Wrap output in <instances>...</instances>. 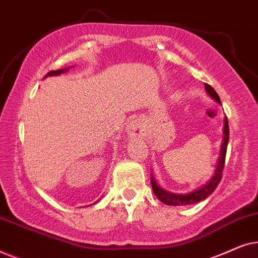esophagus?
<instances>
[{
  "instance_id": "esophagus-1",
  "label": "esophagus",
  "mask_w": 258,
  "mask_h": 258,
  "mask_svg": "<svg viewBox=\"0 0 258 258\" xmlns=\"http://www.w3.org/2000/svg\"><path fill=\"white\" fill-rule=\"evenodd\" d=\"M143 132V126L139 121H133L128 125V134L130 136H141Z\"/></svg>"
}]
</instances>
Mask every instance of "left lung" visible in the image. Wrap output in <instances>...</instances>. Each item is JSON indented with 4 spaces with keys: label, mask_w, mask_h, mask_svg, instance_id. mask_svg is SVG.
Instances as JSON below:
<instances>
[{
    "label": "left lung",
    "mask_w": 258,
    "mask_h": 258,
    "mask_svg": "<svg viewBox=\"0 0 258 258\" xmlns=\"http://www.w3.org/2000/svg\"><path fill=\"white\" fill-rule=\"evenodd\" d=\"M204 87H206L208 94H209L210 96L214 98V100H216L217 102H221L220 96H218V94L215 91L213 87L209 86V84H207V83L204 84ZM224 121H225L224 139H223V143H222L221 156H220V160H218L217 170L215 171V175L213 176V178H211L206 185H203L202 188L194 190L192 192L185 194V195H177V194H171V192L165 191V190H163L157 185V183L155 182L154 178H151V185H153V190H154L155 195L158 197V200H160L161 202L167 204V206H188V204H194V203L200 202V201L206 200L207 197L217 188L218 183H220V181L222 179V175H223L225 155H227V147H228V141H229L228 118L225 117Z\"/></svg>",
    "instance_id": "obj_1"
}]
</instances>
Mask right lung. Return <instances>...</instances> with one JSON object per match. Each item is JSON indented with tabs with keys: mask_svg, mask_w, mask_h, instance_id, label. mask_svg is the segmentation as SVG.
Returning <instances> with one entry per match:
<instances>
[{
	"mask_svg": "<svg viewBox=\"0 0 258 258\" xmlns=\"http://www.w3.org/2000/svg\"><path fill=\"white\" fill-rule=\"evenodd\" d=\"M67 72V69H57V70H50L47 75H59L61 73Z\"/></svg>",
	"mask_w": 258,
	"mask_h": 258,
	"instance_id": "obj_1",
	"label": "right lung"
}]
</instances>
